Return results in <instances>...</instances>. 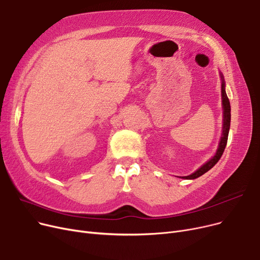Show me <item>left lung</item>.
<instances>
[{"label": "left lung", "instance_id": "1", "mask_svg": "<svg viewBox=\"0 0 260 260\" xmlns=\"http://www.w3.org/2000/svg\"><path fill=\"white\" fill-rule=\"evenodd\" d=\"M221 77V98H222V108H223V124H222V134H221V138L219 141V145H218V148L216 151V154L214 155L213 158H211L207 163L199 168L195 173L190 174L188 176L180 177L182 179H196L198 177L202 176L204 173H207L210 171L216 163L219 161L221 158L224 148L226 146L228 142V136H229V131H230V123H231V105H230V100L226 95L225 92V83H224V79L223 76L220 74Z\"/></svg>", "mask_w": 260, "mask_h": 260}]
</instances>
